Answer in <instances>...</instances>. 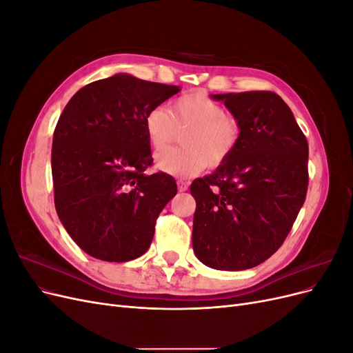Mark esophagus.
<instances>
[{
  "label": "esophagus",
  "mask_w": 353,
  "mask_h": 353,
  "mask_svg": "<svg viewBox=\"0 0 353 353\" xmlns=\"http://www.w3.org/2000/svg\"><path fill=\"white\" fill-rule=\"evenodd\" d=\"M176 184H178V190L179 191H185L188 188V183H187V181H184V179H178Z\"/></svg>",
  "instance_id": "1"
}]
</instances>
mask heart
I'll use <instances>...</instances> for the list:
<instances>
[{"label": "heart", "instance_id": "1", "mask_svg": "<svg viewBox=\"0 0 353 353\" xmlns=\"http://www.w3.org/2000/svg\"><path fill=\"white\" fill-rule=\"evenodd\" d=\"M190 126L184 148H168L156 154V166L175 176H193L206 165L216 168L236 150L240 123L216 101L201 92L185 94L170 103L156 105L145 114L144 128L153 150H163L174 141L176 130Z\"/></svg>", "mask_w": 353, "mask_h": 353}]
</instances>
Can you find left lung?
<instances>
[{
    "instance_id": "obj_1",
    "label": "left lung",
    "mask_w": 353,
    "mask_h": 353,
    "mask_svg": "<svg viewBox=\"0 0 353 353\" xmlns=\"http://www.w3.org/2000/svg\"><path fill=\"white\" fill-rule=\"evenodd\" d=\"M240 123L236 150L190 187L193 249L209 268L241 271L279 250L307 190V141L271 91L213 94Z\"/></svg>"
}]
</instances>
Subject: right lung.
Returning <instances> with one entry per match:
<instances>
[{
  "label": "right lung",
  "mask_w": 353,
  "mask_h": 353,
  "mask_svg": "<svg viewBox=\"0 0 353 353\" xmlns=\"http://www.w3.org/2000/svg\"><path fill=\"white\" fill-rule=\"evenodd\" d=\"M179 91L128 73L85 85L57 122L51 172L57 215L95 259L128 262L150 248L175 179L147 175L152 165L145 114Z\"/></svg>",
  "instance_id": "add662e5"
}]
</instances>
